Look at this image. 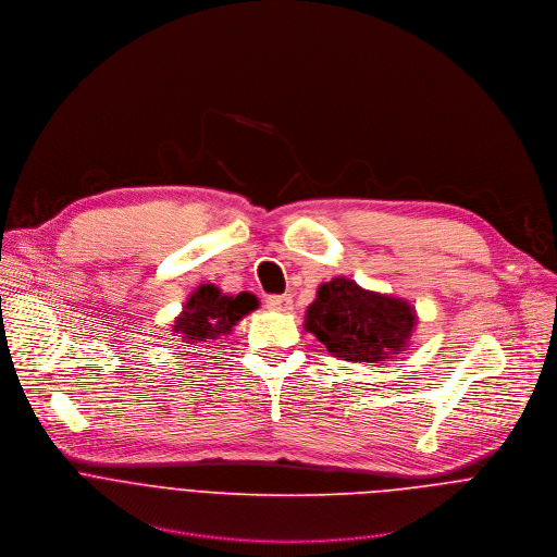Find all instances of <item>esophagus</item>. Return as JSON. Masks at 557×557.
<instances>
[{"label":"esophagus","mask_w":557,"mask_h":557,"mask_svg":"<svg viewBox=\"0 0 557 557\" xmlns=\"http://www.w3.org/2000/svg\"><path fill=\"white\" fill-rule=\"evenodd\" d=\"M265 305L276 311H292V296L289 294H274L265 298Z\"/></svg>","instance_id":"34e87169"}]
</instances>
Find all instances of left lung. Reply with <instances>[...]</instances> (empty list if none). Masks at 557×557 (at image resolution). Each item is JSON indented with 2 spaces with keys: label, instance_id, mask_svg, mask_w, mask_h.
<instances>
[{
  "label": "left lung",
  "instance_id": "obj_1",
  "mask_svg": "<svg viewBox=\"0 0 557 557\" xmlns=\"http://www.w3.org/2000/svg\"><path fill=\"white\" fill-rule=\"evenodd\" d=\"M416 324L413 309L398 298L361 289L355 281L320 285L307 309V329L335 357L376 363L405 348Z\"/></svg>",
  "mask_w": 557,
  "mask_h": 557
}]
</instances>
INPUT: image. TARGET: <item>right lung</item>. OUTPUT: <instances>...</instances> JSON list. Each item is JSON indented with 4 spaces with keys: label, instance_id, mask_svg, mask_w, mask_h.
Masks as SVG:
<instances>
[{
    "label": "right lung",
    "instance_id": "obj_1",
    "mask_svg": "<svg viewBox=\"0 0 557 557\" xmlns=\"http://www.w3.org/2000/svg\"><path fill=\"white\" fill-rule=\"evenodd\" d=\"M252 309H257V298L246 292L237 296H222L218 287L202 285L185 305L174 331L185 335L187 342L215 339L231 333L235 322Z\"/></svg>",
    "mask_w": 557,
    "mask_h": 557
}]
</instances>
